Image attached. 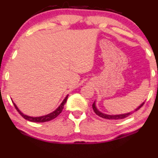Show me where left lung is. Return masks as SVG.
Returning <instances> with one entry per match:
<instances>
[{"label":"left lung","instance_id":"left-lung-1","mask_svg":"<svg viewBox=\"0 0 158 158\" xmlns=\"http://www.w3.org/2000/svg\"><path fill=\"white\" fill-rule=\"evenodd\" d=\"M143 104H144V102L142 103L141 104H140V106H139L138 107H137V108L135 109V110L134 111H137V110H138L140 108V107H142V106L143 105ZM92 107H93V110L95 112V114H96L97 115H98L99 117H101V118H105V119H109V120H120V119H123V118H127V117H128L129 115H131L133 112H129V113H127V114H116V115H110V114H104L102 113V112L99 111V110H98V108H97L96 107V104H95V101L94 102L93 105H92Z\"/></svg>","mask_w":158,"mask_h":158}]
</instances>
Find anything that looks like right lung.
Returning a JSON list of instances; mask_svg holds the SVG:
<instances>
[{"mask_svg": "<svg viewBox=\"0 0 158 158\" xmlns=\"http://www.w3.org/2000/svg\"><path fill=\"white\" fill-rule=\"evenodd\" d=\"M68 97V95H67L66 98L64 99V101H62V103L60 104V105L59 106V107H57V108L54 111L51 112V113L48 114H47V115H44V116H40V117H30V116H27V115H26V114H23L22 112H21V110L18 109V107H17V105L15 104V103H14V105H15V108L17 109V110L18 111V113H19L20 114H21V116L24 118V119L27 120V121H31V122H37V123L46 122V121H51V120L54 119V118H57V117L58 116L60 113H61L62 110H63V108H64V106L65 103L67 102Z\"/></svg>", "mask_w": 158, "mask_h": 158, "instance_id": "right-lung-1", "label": "right lung"}]
</instances>
